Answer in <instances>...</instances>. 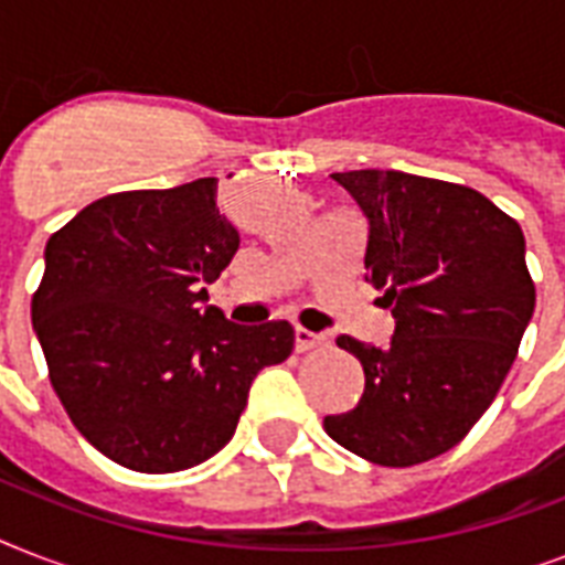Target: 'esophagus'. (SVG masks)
<instances>
[{"label": "esophagus", "instance_id": "1", "mask_svg": "<svg viewBox=\"0 0 565 565\" xmlns=\"http://www.w3.org/2000/svg\"><path fill=\"white\" fill-rule=\"evenodd\" d=\"M322 340H326L322 334H313V331H308V328L296 326V352H308V349L319 345Z\"/></svg>", "mask_w": 565, "mask_h": 565}]
</instances>
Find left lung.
Listing matches in <instances>:
<instances>
[{"mask_svg":"<svg viewBox=\"0 0 565 565\" xmlns=\"http://www.w3.org/2000/svg\"><path fill=\"white\" fill-rule=\"evenodd\" d=\"M366 220V281L395 319L386 349L349 334L363 366L358 407L328 437L377 466L455 448L490 407L534 317L525 234L478 190L398 170L334 172Z\"/></svg>","mask_w":565,"mask_h":565,"instance_id":"1","label":"left lung"}]
</instances>
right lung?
<instances>
[{
	"instance_id": "right-lung-1",
	"label": "right lung",
	"mask_w": 565,
	"mask_h": 565,
	"mask_svg": "<svg viewBox=\"0 0 565 565\" xmlns=\"http://www.w3.org/2000/svg\"><path fill=\"white\" fill-rule=\"evenodd\" d=\"M216 179L96 199L46 243L31 326L82 437L135 472L204 463L248 386L292 352L290 322L237 326L202 284L237 255Z\"/></svg>"
}]
</instances>
